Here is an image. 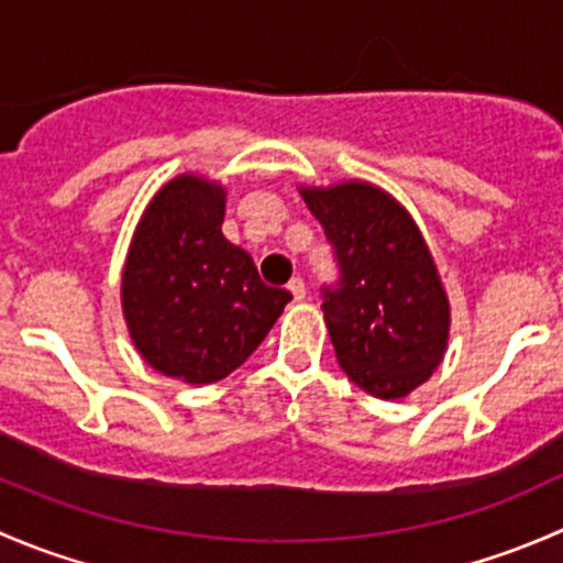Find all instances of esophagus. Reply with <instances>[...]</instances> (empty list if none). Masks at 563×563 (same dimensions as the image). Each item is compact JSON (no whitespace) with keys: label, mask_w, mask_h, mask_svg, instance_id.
<instances>
[{"label":"esophagus","mask_w":563,"mask_h":563,"mask_svg":"<svg viewBox=\"0 0 563 563\" xmlns=\"http://www.w3.org/2000/svg\"><path fill=\"white\" fill-rule=\"evenodd\" d=\"M288 291L294 294V299H297V302H302V299H305V280H302V277H291V280H288Z\"/></svg>","instance_id":"1"}]
</instances>
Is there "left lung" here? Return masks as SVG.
<instances>
[{"instance_id": "1", "label": "left lung", "mask_w": 563, "mask_h": 563, "mask_svg": "<svg viewBox=\"0 0 563 563\" xmlns=\"http://www.w3.org/2000/svg\"><path fill=\"white\" fill-rule=\"evenodd\" d=\"M338 261L323 321L345 376L397 400L433 376L450 340V302L411 214L382 187H302Z\"/></svg>"}]
</instances>
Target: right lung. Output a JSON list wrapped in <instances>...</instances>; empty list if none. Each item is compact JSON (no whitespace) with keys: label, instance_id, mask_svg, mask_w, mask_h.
<instances>
[{"label":"right lung","instance_id":"1","mask_svg":"<svg viewBox=\"0 0 563 563\" xmlns=\"http://www.w3.org/2000/svg\"><path fill=\"white\" fill-rule=\"evenodd\" d=\"M223 214V187L176 176L141 214L124 261L122 310L135 349L163 376L187 384L234 373L291 302L225 240Z\"/></svg>","mask_w":563,"mask_h":563}]
</instances>
